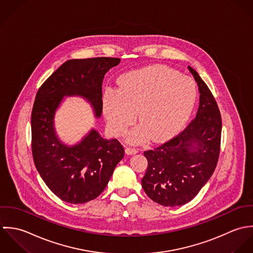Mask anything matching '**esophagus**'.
Instances as JSON below:
<instances>
[{
    "label": "esophagus",
    "instance_id": "esophagus-1",
    "mask_svg": "<svg viewBox=\"0 0 253 253\" xmlns=\"http://www.w3.org/2000/svg\"><path fill=\"white\" fill-rule=\"evenodd\" d=\"M125 152H126L127 154H135V153H137V152H138V150H137V149H135V148L127 147V148L125 149Z\"/></svg>",
    "mask_w": 253,
    "mask_h": 253
}]
</instances>
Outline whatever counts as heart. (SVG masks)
I'll return each instance as SVG.
<instances>
[{
	"instance_id": "1",
	"label": "heart",
	"mask_w": 253,
	"mask_h": 253,
	"mask_svg": "<svg viewBox=\"0 0 253 253\" xmlns=\"http://www.w3.org/2000/svg\"><path fill=\"white\" fill-rule=\"evenodd\" d=\"M194 81L171 68L152 66L123 75L118 91L106 90L102 110L109 130L123 135L134 124L139 111L141 125L129 134V141L141 143L150 137L163 141L188 120L196 101Z\"/></svg>"
}]
</instances>
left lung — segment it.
<instances>
[{
	"instance_id": "left-lung-1",
	"label": "left lung",
	"mask_w": 253,
	"mask_h": 253,
	"mask_svg": "<svg viewBox=\"0 0 253 253\" xmlns=\"http://www.w3.org/2000/svg\"><path fill=\"white\" fill-rule=\"evenodd\" d=\"M189 69L201 93L197 116L179 135L144 152L149 164L142 187L151 200L164 206L191 202L212 176L220 154L218 104L199 73Z\"/></svg>"
}]
</instances>
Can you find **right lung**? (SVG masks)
<instances>
[{
    "label": "right lung",
    "mask_w": 253,
    "mask_h": 253,
    "mask_svg": "<svg viewBox=\"0 0 253 253\" xmlns=\"http://www.w3.org/2000/svg\"><path fill=\"white\" fill-rule=\"evenodd\" d=\"M120 62L117 57L70 59L39 88L31 113L32 155L45 184L61 201L82 204L98 198L124 156L118 140H105L95 130L77 145L66 147L55 135L53 116L64 96H81L96 116L102 111L104 74Z\"/></svg>",
    "instance_id": "right-lung-1"
}]
</instances>
